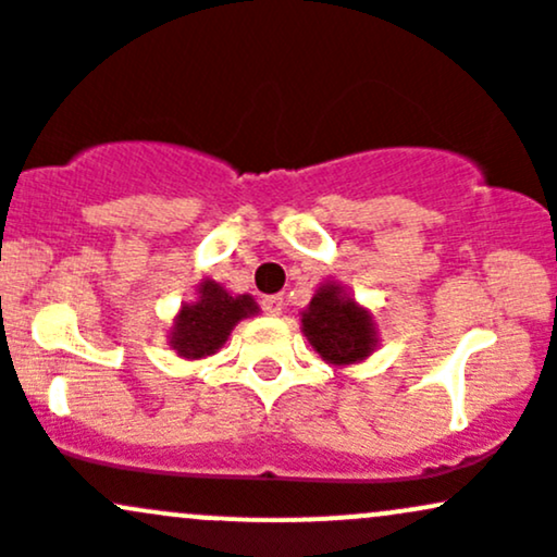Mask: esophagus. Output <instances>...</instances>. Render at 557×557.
<instances>
[{
  "mask_svg": "<svg viewBox=\"0 0 557 557\" xmlns=\"http://www.w3.org/2000/svg\"><path fill=\"white\" fill-rule=\"evenodd\" d=\"M262 311L268 313V317H281V311H284V297L281 295H271L262 300Z\"/></svg>",
  "mask_w": 557,
  "mask_h": 557,
  "instance_id": "34e87169",
  "label": "esophagus"
}]
</instances>
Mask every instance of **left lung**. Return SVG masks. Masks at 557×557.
I'll return each mask as SVG.
<instances>
[{
	"label": "left lung",
	"mask_w": 557,
	"mask_h": 557,
	"mask_svg": "<svg viewBox=\"0 0 557 557\" xmlns=\"http://www.w3.org/2000/svg\"><path fill=\"white\" fill-rule=\"evenodd\" d=\"M300 330L326 364H359L377 348V324L341 281H324L300 313Z\"/></svg>",
	"instance_id": "left-lung-1"
}]
</instances>
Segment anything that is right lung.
I'll use <instances>...</instances> for the list:
<instances>
[{"label":"right lung","instance_id":"obj_1","mask_svg":"<svg viewBox=\"0 0 557 557\" xmlns=\"http://www.w3.org/2000/svg\"><path fill=\"white\" fill-rule=\"evenodd\" d=\"M260 313L251 295H233L216 281L195 286V300L182 302L169 330V346L182 359H206L220 351L240 319Z\"/></svg>","mask_w":557,"mask_h":557}]
</instances>
